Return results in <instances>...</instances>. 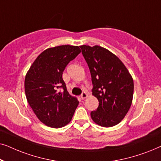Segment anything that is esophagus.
Instances as JSON below:
<instances>
[{"instance_id": "obj_1", "label": "esophagus", "mask_w": 161, "mask_h": 161, "mask_svg": "<svg viewBox=\"0 0 161 161\" xmlns=\"http://www.w3.org/2000/svg\"><path fill=\"white\" fill-rule=\"evenodd\" d=\"M87 94L86 93V92H83L82 94H81V95H80V97H81V99H82V100H84L85 98H86L87 97Z\"/></svg>"}]
</instances>
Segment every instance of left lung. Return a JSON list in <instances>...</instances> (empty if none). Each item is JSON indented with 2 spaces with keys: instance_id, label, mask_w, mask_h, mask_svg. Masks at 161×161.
<instances>
[{
  "instance_id": "1",
  "label": "left lung",
  "mask_w": 161,
  "mask_h": 161,
  "mask_svg": "<svg viewBox=\"0 0 161 161\" xmlns=\"http://www.w3.org/2000/svg\"><path fill=\"white\" fill-rule=\"evenodd\" d=\"M89 66L92 94L99 106L91 112L96 124L110 127L119 124L128 112L133 96V80L122 61L100 46H80Z\"/></svg>"
}]
</instances>
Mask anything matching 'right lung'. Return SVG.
Returning a JSON list of instances; mask_svg holds the SVG:
<instances>
[{
  "instance_id": "right-lung-1",
  "label": "right lung",
  "mask_w": 161,
  "mask_h": 161,
  "mask_svg": "<svg viewBox=\"0 0 161 161\" xmlns=\"http://www.w3.org/2000/svg\"><path fill=\"white\" fill-rule=\"evenodd\" d=\"M80 53L78 46L61 45L44 50L31 66L25 78L28 104L43 124L53 128L71 121L78 100L67 92L62 75L69 61ZM58 88H62L59 92Z\"/></svg>"
}]
</instances>
